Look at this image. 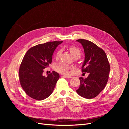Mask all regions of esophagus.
<instances>
[{"mask_svg":"<svg viewBox=\"0 0 129 129\" xmlns=\"http://www.w3.org/2000/svg\"><path fill=\"white\" fill-rule=\"evenodd\" d=\"M62 77H63L64 78H67V79H70V78L72 77L71 76H67V75H62Z\"/></svg>","mask_w":129,"mask_h":129,"instance_id":"obj_1","label":"esophagus"}]
</instances>
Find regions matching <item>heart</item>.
<instances>
[{
	"instance_id": "obj_1",
	"label": "heart",
	"mask_w": 129,
	"mask_h": 129,
	"mask_svg": "<svg viewBox=\"0 0 129 129\" xmlns=\"http://www.w3.org/2000/svg\"><path fill=\"white\" fill-rule=\"evenodd\" d=\"M69 50L72 55L76 58H79L81 55V50L75 46H70L69 47ZM61 54V50H58L56 53L55 58H58L60 57ZM72 68L71 66H70L66 63H60L56 64L54 66V69L57 72L67 75L69 72V70Z\"/></svg>"
}]
</instances>
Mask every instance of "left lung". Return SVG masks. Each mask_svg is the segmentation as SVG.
Returning a JSON list of instances; mask_svg holds the SVG:
<instances>
[{"label":"left lung","instance_id":"1","mask_svg":"<svg viewBox=\"0 0 129 129\" xmlns=\"http://www.w3.org/2000/svg\"><path fill=\"white\" fill-rule=\"evenodd\" d=\"M82 45L85 54L82 72L88 73V76L79 78L80 87L76 92L85 99L95 98L102 91L106 85L110 71L106 54L94 43L84 39L76 40Z\"/></svg>","mask_w":129,"mask_h":129}]
</instances>
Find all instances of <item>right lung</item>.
<instances>
[{
	"label": "right lung",
	"mask_w": 129,
	"mask_h": 129,
	"mask_svg": "<svg viewBox=\"0 0 129 129\" xmlns=\"http://www.w3.org/2000/svg\"><path fill=\"white\" fill-rule=\"evenodd\" d=\"M62 41L48 42L29 48L23 58L19 68V80L23 90L31 98L41 101L53 91L59 74L53 71L42 75L44 69L52 63L54 51Z\"/></svg>",
	"instance_id": "right-lung-1"
}]
</instances>
